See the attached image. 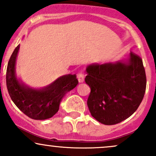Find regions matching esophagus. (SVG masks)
<instances>
[{"instance_id":"obj_1","label":"esophagus","mask_w":156,"mask_h":156,"mask_svg":"<svg viewBox=\"0 0 156 156\" xmlns=\"http://www.w3.org/2000/svg\"><path fill=\"white\" fill-rule=\"evenodd\" d=\"M77 78H78V81L80 82V83H82V82H83L84 80V75L83 73L80 72L78 73V75H77Z\"/></svg>"}]
</instances>
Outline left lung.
Segmentation results:
<instances>
[{"instance_id":"1","label":"left lung","mask_w":156,"mask_h":156,"mask_svg":"<svg viewBox=\"0 0 156 156\" xmlns=\"http://www.w3.org/2000/svg\"><path fill=\"white\" fill-rule=\"evenodd\" d=\"M87 72L85 82L91 89L87 105L96 120L115 125L136 111L147 84L140 56L131 52L128 62L92 64Z\"/></svg>"}]
</instances>
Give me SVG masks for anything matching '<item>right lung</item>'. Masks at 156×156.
I'll return each instance as SVG.
<instances>
[{
    "label": "right lung",
    "mask_w": 156,
    "mask_h": 156,
    "mask_svg": "<svg viewBox=\"0 0 156 156\" xmlns=\"http://www.w3.org/2000/svg\"><path fill=\"white\" fill-rule=\"evenodd\" d=\"M20 44L11 55L6 69V87L11 99L16 106L28 117L43 120L56 114L65 93L78 83L76 75L58 78L46 88L32 89L20 84L15 76V62Z\"/></svg>",
    "instance_id": "right-lung-1"
}]
</instances>
